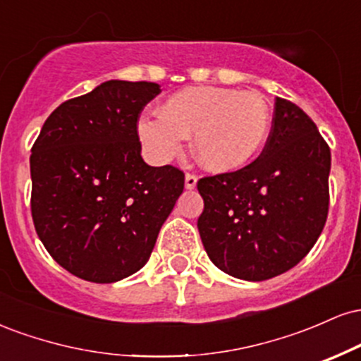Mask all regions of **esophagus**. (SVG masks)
Listing matches in <instances>:
<instances>
[{
  "instance_id": "obj_1",
  "label": "esophagus",
  "mask_w": 361,
  "mask_h": 361,
  "mask_svg": "<svg viewBox=\"0 0 361 361\" xmlns=\"http://www.w3.org/2000/svg\"><path fill=\"white\" fill-rule=\"evenodd\" d=\"M197 181H198L197 176L192 175V173H186V176H185V186H186V190H193L195 186H197Z\"/></svg>"
}]
</instances>
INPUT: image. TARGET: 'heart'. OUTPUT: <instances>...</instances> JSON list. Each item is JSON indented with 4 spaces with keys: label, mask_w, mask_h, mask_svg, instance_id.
<instances>
[{
    "label": "heart",
    "mask_w": 361,
    "mask_h": 361,
    "mask_svg": "<svg viewBox=\"0 0 361 361\" xmlns=\"http://www.w3.org/2000/svg\"><path fill=\"white\" fill-rule=\"evenodd\" d=\"M159 117L137 122L144 151L166 163L183 151L193 135L198 164L212 173H231L255 159L271 127V111L256 91L192 86L173 93L157 110Z\"/></svg>",
    "instance_id": "b5f03b06"
}]
</instances>
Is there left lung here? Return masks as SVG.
Segmentation results:
<instances>
[{
  "label": "left lung",
  "mask_w": 361,
  "mask_h": 361,
  "mask_svg": "<svg viewBox=\"0 0 361 361\" xmlns=\"http://www.w3.org/2000/svg\"><path fill=\"white\" fill-rule=\"evenodd\" d=\"M331 151L295 103L276 98L258 159L205 176L198 217L202 243L219 270L263 281L295 267L321 235L329 209Z\"/></svg>",
  "instance_id": "obj_1"
}]
</instances>
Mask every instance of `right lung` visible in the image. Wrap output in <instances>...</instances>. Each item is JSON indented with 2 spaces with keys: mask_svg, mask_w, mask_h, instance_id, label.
<instances>
[{
  "mask_svg": "<svg viewBox=\"0 0 361 361\" xmlns=\"http://www.w3.org/2000/svg\"><path fill=\"white\" fill-rule=\"evenodd\" d=\"M159 88L102 82L57 106L32 147L35 231L78 279L114 283L139 271L183 193L181 169L149 166L140 156L137 120Z\"/></svg>",
  "mask_w": 361,
  "mask_h": 361,
  "instance_id": "right-lung-1",
  "label": "right lung"
}]
</instances>
